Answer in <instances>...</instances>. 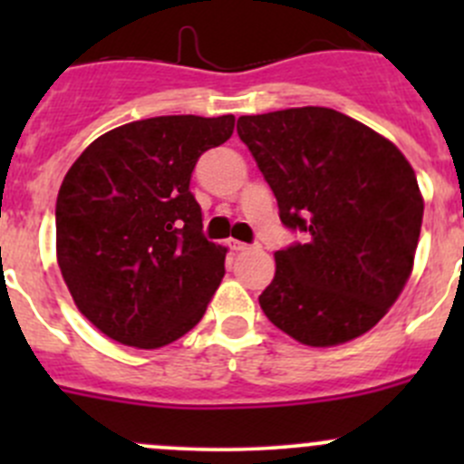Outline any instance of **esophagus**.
<instances>
[{
    "instance_id": "esophagus-1",
    "label": "esophagus",
    "mask_w": 464,
    "mask_h": 464,
    "mask_svg": "<svg viewBox=\"0 0 464 464\" xmlns=\"http://www.w3.org/2000/svg\"><path fill=\"white\" fill-rule=\"evenodd\" d=\"M231 249L233 251H251V249H258V245H246V242L233 240L231 242Z\"/></svg>"
}]
</instances>
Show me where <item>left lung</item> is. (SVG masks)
Here are the masks:
<instances>
[{
    "mask_svg": "<svg viewBox=\"0 0 464 464\" xmlns=\"http://www.w3.org/2000/svg\"><path fill=\"white\" fill-rule=\"evenodd\" d=\"M237 134L274 190L280 222L305 240L276 251L260 307L314 348L362 336L413 269L424 202L404 154L330 107L240 116Z\"/></svg>",
    "mask_w": 464,
    "mask_h": 464,
    "instance_id": "left-lung-1",
    "label": "left lung"
}]
</instances>
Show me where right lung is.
Returning <instances> with one entry per match:
<instances>
[{"label": "right lung", "mask_w": 464, "mask_h": 464, "mask_svg": "<svg viewBox=\"0 0 464 464\" xmlns=\"http://www.w3.org/2000/svg\"><path fill=\"white\" fill-rule=\"evenodd\" d=\"M236 116H154L110 130L73 161L55 202V249L78 310L102 334L154 350L193 330L224 278L190 193L195 163Z\"/></svg>", "instance_id": "1"}]
</instances>
